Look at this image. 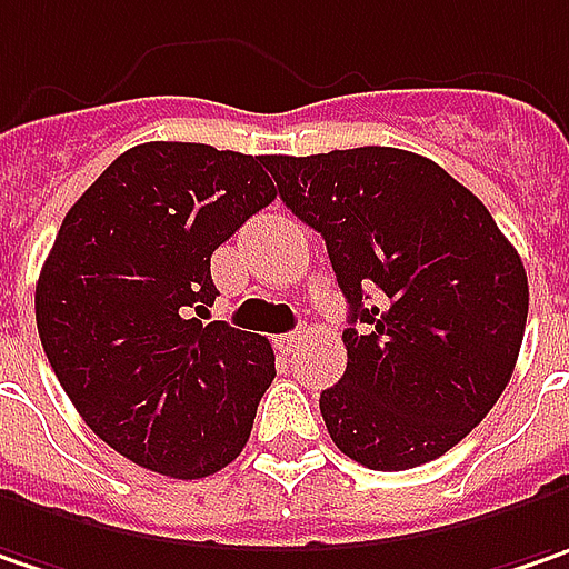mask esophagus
<instances>
[{
    "label": "esophagus",
    "instance_id": "34e87169",
    "mask_svg": "<svg viewBox=\"0 0 569 569\" xmlns=\"http://www.w3.org/2000/svg\"><path fill=\"white\" fill-rule=\"evenodd\" d=\"M299 340H302V331H289V333H283L277 343H280V350H283V353H292V347H296Z\"/></svg>",
    "mask_w": 569,
    "mask_h": 569
}]
</instances>
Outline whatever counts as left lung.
I'll use <instances>...</instances> for the list:
<instances>
[{
	"mask_svg": "<svg viewBox=\"0 0 569 569\" xmlns=\"http://www.w3.org/2000/svg\"><path fill=\"white\" fill-rule=\"evenodd\" d=\"M280 200L328 244L350 306L347 372L321 391L333 446L372 471L446 456L516 369L529 280L481 200L391 146L267 156Z\"/></svg>",
	"mask_w": 569,
	"mask_h": 569,
	"instance_id": "1",
	"label": "left lung"
}]
</instances>
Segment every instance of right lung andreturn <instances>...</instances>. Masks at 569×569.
I'll return each instance as SVG.
<instances>
[{"label":"right lung","instance_id":"add662e5","mask_svg":"<svg viewBox=\"0 0 569 569\" xmlns=\"http://www.w3.org/2000/svg\"><path fill=\"white\" fill-rule=\"evenodd\" d=\"M263 156L142 142L66 212L34 311L62 391L113 452L178 481L236 461L277 366L267 337L203 325L212 251L273 203Z\"/></svg>","mask_w":569,"mask_h":569}]
</instances>
